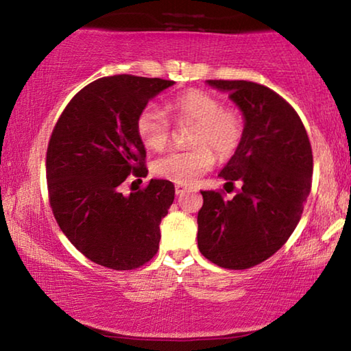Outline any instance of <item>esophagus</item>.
<instances>
[{"mask_svg":"<svg viewBox=\"0 0 351 351\" xmlns=\"http://www.w3.org/2000/svg\"><path fill=\"white\" fill-rule=\"evenodd\" d=\"M175 192H176V195H182L184 192H187V186H182V184H176Z\"/></svg>","mask_w":351,"mask_h":351,"instance_id":"obj_1","label":"esophagus"}]
</instances>
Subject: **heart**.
Instances as JSON below:
<instances>
[{
  "label": "heart",
  "mask_w": 351,
  "mask_h": 351,
  "mask_svg": "<svg viewBox=\"0 0 351 351\" xmlns=\"http://www.w3.org/2000/svg\"><path fill=\"white\" fill-rule=\"evenodd\" d=\"M170 111L178 123L195 122L189 150H176L153 162L154 175L176 184H192L215 164V153L228 159L239 150L245 134V117L232 106L203 90H187L171 100ZM136 133L152 150H162L171 138L170 121L162 110L148 105L136 119Z\"/></svg>",
  "instance_id": "obj_1"
}]
</instances>
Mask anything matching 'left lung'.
Listing matches in <instances>:
<instances>
[{"label":"left lung","instance_id":"left-lung-1","mask_svg":"<svg viewBox=\"0 0 351 351\" xmlns=\"http://www.w3.org/2000/svg\"><path fill=\"white\" fill-rule=\"evenodd\" d=\"M229 93L245 116V134L219 171L232 199L204 190L198 247L226 269H247L274 255L294 232L311 192L313 152L300 117L268 86L247 80H207Z\"/></svg>","mask_w":351,"mask_h":351}]
</instances>
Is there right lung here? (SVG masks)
Listing matches in <instances>:
<instances>
[{
  "label": "right lung",
  "mask_w": 351,
  "mask_h": 351,
  "mask_svg": "<svg viewBox=\"0 0 351 351\" xmlns=\"http://www.w3.org/2000/svg\"><path fill=\"white\" fill-rule=\"evenodd\" d=\"M175 82L130 74L102 77L75 94L52 130L46 180L52 213L68 240L94 263L136 269L156 255L159 224L175 186L152 180L125 197L128 178L147 176L136 119Z\"/></svg>",
  "instance_id": "right-lung-1"
}]
</instances>
